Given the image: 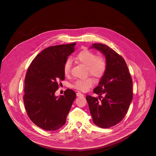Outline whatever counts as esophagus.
Here are the masks:
<instances>
[{
  "label": "esophagus",
  "mask_w": 156,
  "mask_h": 156,
  "mask_svg": "<svg viewBox=\"0 0 156 156\" xmlns=\"http://www.w3.org/2000/svg\"><path fill=\"white\" fill-rule=\"evenodd\" d=\"M76 95H77V97H83V96H84V95H83V94H82L81 92H77V93H76Z\"/></svg>",
  "instance_id": "obj_1"
}]
</instances>
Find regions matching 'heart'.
Here are the masks:
<instances>
[{
    "label": "heart",
    "mask_w": 156,
    "mask_h": 156,
    "mask_svg": "<svg viewBox=\"0 0 156 156\" xmlns=\"http://www.w3.org/2000/svg\"><path fill=\"white\" fill-rule=\"evenodd\" d=\"M76 59L85 67L87 68L89 74L96 78L101 77L106 69L105 59L101 56H96L95 53L89 50L81 51L76 57ZM71 68V61L68 59L64 66V73L66 76L69 74ZM94 80L90 78L78 79L73 84V87L76 89L87 90L93 86Z\"/></svg>",
    "instance_id": "b5f03b06"
}]
</instances>
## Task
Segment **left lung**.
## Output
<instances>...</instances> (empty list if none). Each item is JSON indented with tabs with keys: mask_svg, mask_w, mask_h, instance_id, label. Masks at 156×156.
<instances>
[{
	"mask_svg": "<svg viewBox=\"0 0 156 156\" xmlns=\"http://www.w3.org/2000/svg\"><path fill=\"white\" fill-rule=\"evenodd\" d=\"M98 50L106 58V69L95 94L105 97L100 101L87 95V101L94 123L101 128H110L119 123L127 113L133 99V83L127 66L121 56L106 45L94 43L90 47Z\"/></svg>",
	"mask_w": 156,
	"mask_h": 156,
	"instance_id": "left-lung-1",
	"label": "left lung"
}]
</instances>
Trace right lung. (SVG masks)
<instances>
[{
	"label": "right lung",
	"mask_w": 156,
	"mask_h": 156,
	"mask_svg": "<svg viewBox=\"0 0 156 156\" xmlns=\"http://www.w3.org/2000/svg\"><path fill=\"white\" fill-rule=\"evenodd\" d=\"M76 43L53 45L41 51L28 68L24 80L23 101L30 120L47 131L61 128L76 94L67 89L56 96L58 81L65 79L64 66Z\"/></svg>",
	"instance_id": "add662e5"
}]
</instances>
